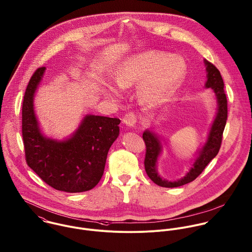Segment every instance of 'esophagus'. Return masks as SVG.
Listing matches in <instances>:
<instances>
[{
	"mask_svg": "<svg viewBox=\"0 0 252 252\" xmlns=\"http://www.w3.org/2000/svg\"><path fill=\"white\" fill-rule=\"evenodd\" d=\"M123 122L127 126H134L137 123V116L132 113V112H129V113H126L124 117V120Z\"/></svg>",
	"mask_w": 252,
	"mask_h": 252,
	"instance_id": "esophagus-1",
	"label": "esophagus"
}]
</instances>
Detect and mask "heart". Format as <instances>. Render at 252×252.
Segmentation results:
<instances>
[{
	"label": "heart",
	"mask_w": 252,
	"mask_h": 252,
	"mask_svg": "<svg viewBox=\"0 0 252 252\" xmlns=\"http://www.w3.org/2000/svg\"><path fill=\"white\" fill-rule=\"evenodd\" d=\"M185 62L160 52H147L126 60L117 70L115 81L121 89L139 86L143 102L156 106L166 100L182 81Z\"/></svg>",
	"instance_id": "1"
}]
</instances>
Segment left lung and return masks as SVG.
I'll use <instances>...</instances> for the list:
<instances>
[{"mask_svg":"<svg viewBox=\"0 0 252 252\" xmlns=\"http://www.w3.org/2000/svg\"><path fill=\"white\" fill-rule=\"evenodd\" d=\"M204 63L206 65L207 72V81L205 87L211 88L216 94V97L218 100V112L210 128L207 141L199 153V157L196 159L195 163L193 164V167L186 174V176L174 182L162 180L158 175V172L156 170V162L160 152L159 140L149 130L145 131L142 135L146 145V153L144 159L145 170L152 181L158 186L165 188H174L194 181L203 171V169L210 162V160L213 158H215V156L220 150L223 138V131L228 117V102L224 91V82L219 70L207 60H204Z\"/></svg>","mask_w":252,"mask_h":252,"instance_id":"8db88e82","label":"left lung"}]
</instances>
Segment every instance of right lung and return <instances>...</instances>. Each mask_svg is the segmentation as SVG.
Here are the masks:
<instances>
[{
	"label": "right lung",
	"mask_w": 252,
	"mask_h": 252,
	"mask_svg": "<svg viewBox=\"0 0 252 252\" xmlns=\"http://www.w3.org/2000/svg\"><path fill=\"white\" fill-rule=\"evenodd\" d=\"M46 67L32 75L22 102V138L25 159L38 176L55 190L80 193L93 189L103 175L107 154L117 139L120 119L89 115L72 138H45L38 126L33 97Z\"/></svg>",
	"instance_id": "obj_1"
}]
</instances>
